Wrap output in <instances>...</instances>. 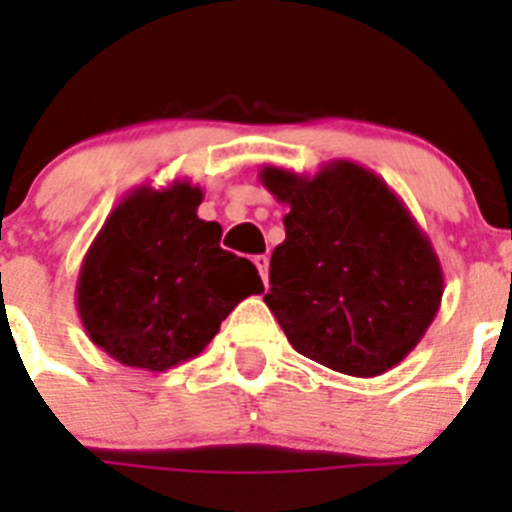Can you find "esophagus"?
Here are the masks:
<instances>
[{"label": "esophagus", "mask_w": 512, "mask_h": 512, "mask_svg": "<svg viewBox=\"0 0 512 512\" xmlns=\"http://www.w3.org/2000/svg\"><path fill=\"white\" fill-rule=\"evenodd\" d=\"M253 264H256V269H259L261 279H264V284H269V256H253Z\"/></svg>", "instance_id": "obj_1"}]
</instances>
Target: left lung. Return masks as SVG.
I'll use <instances>...</instances> for the list:
<instances>
[{
  "label": "left lung",
  "instance_id": "obj_1",
  "mask_svg": "<svg viewBox=\"0 0 512 512\" xmlns=\"http://www.w3.org/2000/svg\"><path fill=\"white\" fill-rule=\"evenodd\" d=\"M284 215L264 297L297 354L351 377H377L425 336L443 297L431 238L374 171L330 161L315 176L264 166Z\"/></svg>",
  "mask_w": 512,
  "mask_h": 512
}]
</instances>
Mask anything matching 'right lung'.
Wrapping results in <instances>:
<instances>
[{"label": "right lung", "instance_id": "add662e5", "mask_svg": "<svg viewBox=\"0 0 512 512\" xmlns=\"http://www.w3.org/2000/svg\"><path fill=\"white\" fill-rule=\"evenodd\" d=\"M200 202L187 179L133 189L81 261V325L120 364L166 372L194 359L238 302L264 292L256 266L220 248L223 228L197 217Z\"/></svg>", "mask_w": 512, "mask_h": 512}]
</instances>
